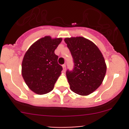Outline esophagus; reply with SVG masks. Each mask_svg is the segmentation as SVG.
Here are the masks:
<instances>
[{
    "instance_id": "1",
    "label": "esophagus",
    "mask_w": 129,
    "mask_h": 129,
    "mask_svg": "<svg viewBox=\"0 0 129 129\" xmlns=\"http://www.w3.org/2000/svg\"><path fill=\"white\" fill-rule=\"evenodd\" d=\"M62 68H63V72H66V65H65V64L62 65Z\"/></svg>"
}]
</instances>
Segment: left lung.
<instances>
[{
	"label": "left lung",
	"mask_w": 129,
	"mask_h": 129,
	"mask_svg": "<svg viewBox=\"0 0 129 129\" xmlns=\"http://www.w3.org/2000/svg\"><path fill=\"white\" fill-rule=\"evenodd\" d=\"M74 67L66 72L70 89L80 95H88L102 84L106 73L104 58L97 45L83 37L66 38Z\"/></svg>",
	"instance_id": "left-lung-1"
}]
</instances>
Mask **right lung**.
<instances>
[{
    "label": "right lung",
    "mask_w": 129,
    "mask_h": 129,
    "mask_svg": "<svg viewBox=\"0 0 129 129\" xmlns=\"http://www.w3.org/2000/svg\"><path fill=\"white\" fill-rule=\"evenodd\" d=\"M62 40L45 36L34 43L24 55L22 75L28 88L37 94L52 90L60 75L62 67L54 51Z\"/></svg>",
    "instance_id": "right-lung-1"
}]
</instances>
